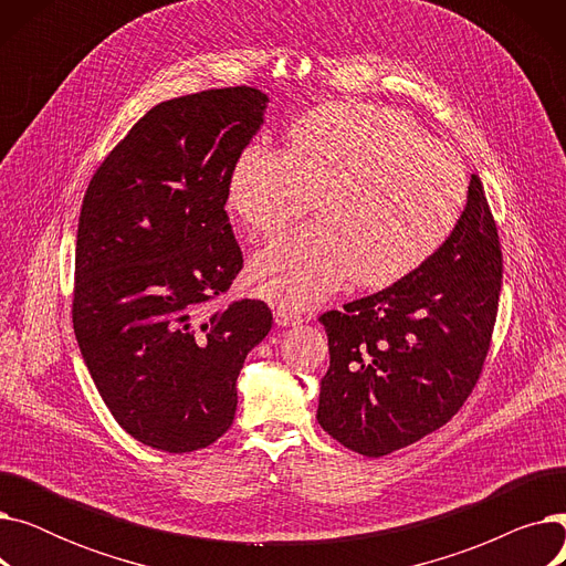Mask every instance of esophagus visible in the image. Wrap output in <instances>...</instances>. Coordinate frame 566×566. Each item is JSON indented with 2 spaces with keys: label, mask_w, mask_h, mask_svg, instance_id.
Here are the masks:
<instances>
[{
  "label": "esophagus",
  "mask_w": 566,
  "mask_h": 566,
  "mask_svg": "<svg viewBox=\"0 0 566 566\" xmlns=\"http://www.w3.org/2000/svg\"><path fill=\"white\" fill-rule=\"evenodd\" d=\"M303 318L295 314L293 310H289V307H277L275 310V323L277 325H298Z\"/></svg>",
  "instance_id": "1"
}]
</instances>
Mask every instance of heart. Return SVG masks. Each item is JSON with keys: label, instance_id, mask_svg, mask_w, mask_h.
Returning <instances> with one entry per match:
<instances>
[{"label": "heart", "instance_id": "1", "mask_svg": "<svg viewBox=\"0 0 566 566\" xmlns=\"http://www.w3.org/2000/svg\"><path fill=\"white\" fill-rule=\"evenodd\" d=\"M286 137V151L245 146L227 186L231 211L263 235L307 213L316 197L321 222L252 259V284L268 301L310 307L348 277L390 286L448 241L463 213L461 158L401 112L328 103L301 116Z\"/></svg>", "mask_w": 566, "mask_h": 566}]
</instances>
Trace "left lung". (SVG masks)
<instances>
[{"label": "left lung", "instance_id": "8db88e82", "mask_svg": "<svg viewBox=\"0 0 566 566\" xmlns=\"http://www.w3.org/2000/svg\"><path fill=\"white\" fill-rule=\"evenodd\" d=\"M500 286L497 229L472 174L454 231L420 268L318 318L331 348L316 410L323 431L385 457L450 422L482 374Z\"/></svg>", "mask_w": 566, "mask_h": 566}]
</instances>
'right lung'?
<instances>
[{"mask_svg": "<svg viewBox=\"0 0 566 566\" xmlns=\"http://www.w3.org/2000/svg\"><path fill=\"white\" fill-rule=\"evenodd\" d=\"M265 107L252 86L156 105L112 148L82 201L77 346L114 420L160 452L203 450L231 427L238 374L273 328L261 301L211 307L243 268L227 186Z\"/></svg>", "mask_w": 566, "mask_h": 566, "instance_id": "right-lung-1", "label": "right lung"}]
</instances>
